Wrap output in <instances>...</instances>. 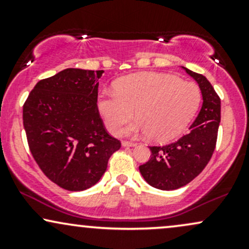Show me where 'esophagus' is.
<instances>
[{
	"label": "esophagus",
	"mask_w": 249,
	"mask_h": 249,
	"mask_svg": "<svg viewBox=\"0 0 249 249\" xmlns=\"http://www.w3.org/2000/svg\"><path fill=\"white\" fill-rule=\"evenodd\" d=\"M122 145L124 147H133V146H136V142H122Z\"/></svg>",
	"instance_id": "obj_1"
}]
</instances>
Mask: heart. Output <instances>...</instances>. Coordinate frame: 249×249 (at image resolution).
Returning <instances> with one entry per match:
<instances>
[{"label":"heart","mask_w":249,"mask_h":249,"mask_svg":"<svg viewBox=\"0 0 249 249\" xmlns=\"http://www.w3.org/2000/svg\"><path fill=\"white\" fill-rule=\"evenodd\" d=\"M201 92L196 84L160 72H139L118 79L115 92H102L97 108L112 133H119L133 117L138 121L126 127L128 134H148L164 142L178 137L198 111Z\"/></svg>","instance_id":"heart-1"}]
</instances>
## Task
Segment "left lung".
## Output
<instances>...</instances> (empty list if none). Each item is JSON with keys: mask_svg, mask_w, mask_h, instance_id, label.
Listing matches in <instances>:
<instances>
[{"mask_svg": "<svg viewBox=\"0 0 249 249\" xmlns=\"http://www.w3.org/2000/svg\"><path fill=\"white\" fill-rule=\"evenodd\" d=\"M198 83L202 107L188 132L165 146H150L151 159L139 166L148 185L162 191H172L192 181L206 167L214 152L220 124L221 103L205 76L182 67Z\"/></svg>", "mask_w": 249, "mask_h": 249, "instance_id": "left-lung-1", "label": "left lung"}]
</instances>
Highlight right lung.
Here are the masks:
<instances>
[{
    "mask_svg": "<svg viewBox=\"0 0 249 249\" xmlns=\"http://www.w3.org/2000/svg\"><path fill=\"white\" fill-rule=\"evenodd\" d=\"M103 70L69 68L39 81L23 105L31 154L59 187L84 191L97 184L121 142L105 130L97 108Z\"/></svg>",
    "mask_w": 249,
    "mask_h": 249,
    "instance_id": "obj_1",
    "label": "right lung"
}]
</instances>
